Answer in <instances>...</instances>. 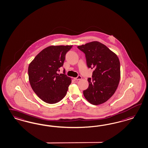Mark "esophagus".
<instances>
[{
  "label": "esophagus",
  "instance_id": "1",
  "mask_svg": "<svg viewBox=\"0 0 148 148\" xmlns=\"http://www.w3.org/2000/svg\"><path fill=\"white\" fill-rule=\"evenodd\" d=\"M82 79V76H80V75H79L78 77H74V80H81Z\"/></svg>",
  "mask_w": 148,
  "mask_h": 148
}]
</instances>
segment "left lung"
I'll use <instances>...</instances> for the list:
<instances>
[{
  "mask_svg": "<svg viewBox=\"0 0 148 148\" xmlns=\"http://www.w3.org/2000/svg\"><path fill=\"white\" fill-rule=\"evenodd\" d=\"M77 48L85 54L88 67L94 69L92 78L88 79L89 86L83 91L84 96L92 104H102L112 96L119 85V59L108 47L97 41L78 46Z\"/></svg>",
  "mask_w": 148,
  "mask_h": 148,
  "instance_id": "left-lung-1",
  "label": "left lung"
}]
</instances>
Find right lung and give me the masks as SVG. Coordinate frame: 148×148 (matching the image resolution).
<instances>
[{
  "instance_id": "add662e5",
  "label": "right lung",
  "mask_w": 148,
  "mask_h": 148,
  "mask_svg": "<svg viewBox=\"0 0 148 148\" xmlns=\"http://www.w3.org/2000/svg\"><path fill=\"white\" fill-rule=\"evenodd\" d=\"M73 45L47 47L40 52L28 66L31 87L42 101L49 104L60 102L66 95L71 78L58 74L66 52Z\"/></svg>"
}]
</instances>
